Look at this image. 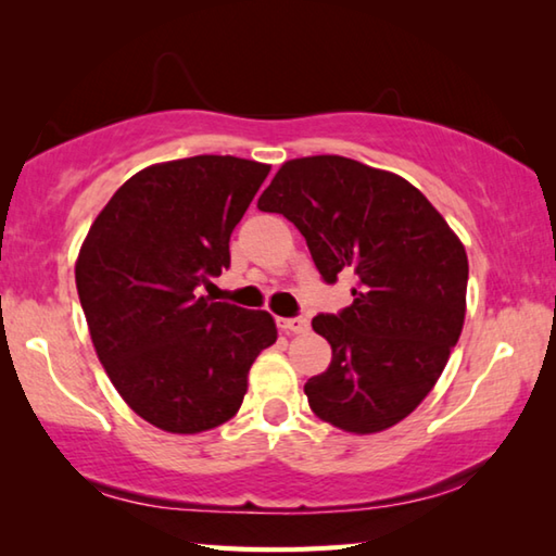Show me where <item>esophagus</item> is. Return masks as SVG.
Here are the masks:
<instances>
[{"label": "esophagus", "instance_id": "34e87169", "mask_svg": "<svg viewBox=\"0 0 556 556\" xmlns=\"http://www.w3.org/2000/svg\"><path fill=\"white\" fill-rule=\"evenodd\" d=\"M308 328V321L306 318H301V316H296V318H279V331L281 333H304Z\"/></svg>", "mask_w": 556, "mask_h": 556}]
</instances>
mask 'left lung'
Listing matches in <instances>:
<instances>
[{"label": "left lung", "mask_w": 556, "mask_h": 556, "mask_svg": "<svg viewBox=\"0 0 556 556\" xmlns=\"http://www.w3.org/2000/svg\"><path fill=\"white\" fill-rule=\"evenodd\" d=\"M306 238L333 285L355 277L353 304L312 326L331 365L304 384L318 419L378 434L419 407L444 372L466 318L468 257L419 188L355 159H291L257 201Z\"/></svg>", "instance_id": "obj_1"}]
</instances>
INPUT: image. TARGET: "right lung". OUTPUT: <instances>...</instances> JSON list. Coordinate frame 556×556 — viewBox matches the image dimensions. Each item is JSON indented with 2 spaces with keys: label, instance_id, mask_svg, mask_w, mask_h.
<instances>
[{
  "label": "right lung",
  "instance_id": "right-lung-1",
  "mask_svg": "<svg viewBox=\"0 0 556 556\" xmlns=\"http://www.w3.org/2000/svg\"><path fill=\"white\" fill-rule=\"evenodd\" d=\"M267 174L215 154L152 164L117 188L80 244L75 287L102 368L168 434L232 419L252 363L277 341L267 312L195 296L230 267V235Z\"/></svg>",
  "mask_w": 556,
  "mask_h": 556
}]
</instances>
